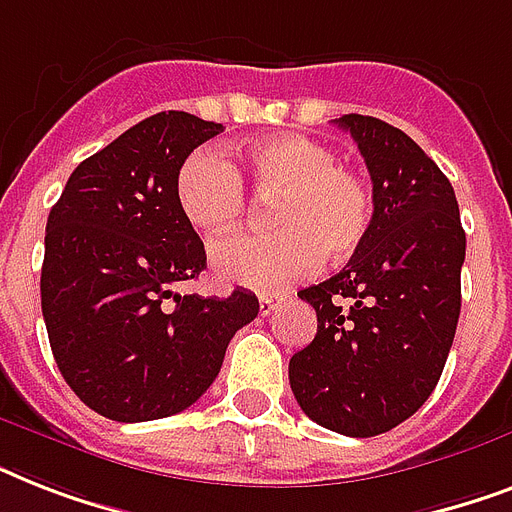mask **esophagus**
<instances>
[{
  "label": "esophagus",
  "instance_id": "1",
  "mask_svg": "<svg viewBox=\"0 0 512 512\" xmlns=\"http://www.w3.org/2000/svg\"><path fill=\"white\" fill-rule=\"evenodd\" d=\"M279 303V295H260V316H271V313L279 308Z\"/></svg>",
  "mask_w": 512,
  "mask_h": 512
}]
</instances>
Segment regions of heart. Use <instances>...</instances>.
I'll list each match as a JSON object with an SVG mask.
<instances>
[{
	"instance_id": "obj_1",
	"label": "heart",
	"mask_w": 512,
	"mask_h": 512,
	"mask_svg": "<svg viewBox=\"0 0 512 512\" xmlns=\"http://www.w3.org/2000/svg\"><path fill=\"white\" fill-rule=\"evenodd\" d=\"M279 196L276 233H241L212 244L209 263L223 281L249 289L287 287L324 263H345L372 231L374 193L364 175L337 164L327 143L297 132L249 140L225 162L193 151L175 175V201L204 236L233 231L244 217V188Z\"/></svg>"
}]
</instances>
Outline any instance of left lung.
Returning a JSON list of instances; mask_svg holds the SVG:
<instances>
[{
	"label": "left lung",
	"instance_id": "1",
	"mask_svg": "<svg viewBox=\"0 0 512 512\" xmlns=\"http://www.w3.org/2000/svg\"><path fill=\"white\" fill-rule=\"evenodd\" d=\"M335 122L364 156L374 220L340 273L297 292L319 329L289 358V385L321 428L369 438L438 385L460 319L465 231L449 177L406 132L361 114Z\"/></svg>",
	"mask_w": 512,
	"mask_h": 512
}]
</instances>
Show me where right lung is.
Here are the masks:
<instances>
[{"mask_svg":"<svg viewBox=\"0 0 512 512\" xmlns=\"http://www.w3.org/2000/svg\"><path fill=\"white\" fill-rule=\"evenodd\" d=\"M223 132L162 111L84 159L50 209L42 316L63 380L116 422L183 412L215 382L225 348L260 303L252 292L177 295L207 268L199 233L175 201L193 148Z\"/></svg>","mask_w":512,"mask_h":512,"instance_id":"add662e5","label":"right lung"}]
</instances>
